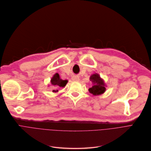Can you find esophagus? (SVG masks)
Returning a JSON list of instances; mask_svg holds the SVG:
<instances>
[{
	"mask_svg": "<svg viewBox=\"0 0 151 151\" xmlns=\"http://www.w3.org/2000/svg\"><path fill=\"white\" fill-rule=\"evenodd\" d=\"M72 79L73 81H79V78L77 76H74Z\"/></svg>",
	"mask_w": 151,
	"mask_h": 151,
	"instance_id": "1",
	"label": "esophagus"
}]
</instances>
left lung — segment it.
Segmentation results:
<instances>
[{
	"instance_id": "1",
	"label": "left lung",
	"mask_w": 151,
	"mask_h": 151,
	"mask_svg": "<svg viewBox=\"0 0 151 151\" xmlns=\"http://www.w3.org/2000/svg\"><path fill=\"white\" fill-rule=\"evenodd\" d=\"M90 81L92 82V86L88 88L89 92L93 96L103 94L106 90V84L104 79L98 73L92 74L90 76Z\"/></svg>"
}]
</instances>
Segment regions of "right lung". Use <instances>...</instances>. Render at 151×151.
Returning a JSON list of instances; mask_svg holds the SVG:
<instances>
[{
    "label": "right lung",
    "instance_id": "right-lung-1",
    "mask_svg": "<svg viewBox=\"0 0 151 151\" xmlns=\"http://www.w3.org/2000/svg\"><path fill=\"white\" fill-rule=\"evenodd\" d=\"M68 83V80H63L59 76V75L56 73H55L52 78H51V80H50V84H51V86H54L55 90H53V92L56 93L58 92V88L59 87H64L67 83ZM57 90H56L55 89Z\"/></svg>",
    "mask_w": 151,
    "mask_h": 151
}]
</instances>
